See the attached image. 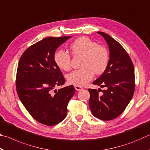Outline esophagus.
Here are the masks:
<instances>
[{
  "label": "esophagus",
  "instance_id": "1",
  "mask_svg": "<svg viewBox=\"0 0 150 150\" xmlns=\"http://www.w3.org/2000/svg\"><path fill=\"white\" fill-rule=\"evenodd\" d=\"M75 88L77 91H81V90L83 89V88L81 87H80V86H77V85L75 86Z\"/></svg>",
  "mask_w": 150,
  "mask_h": 150
}]
</instances>
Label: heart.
Instances as JSON below:
<instances>
[{
  "label": "heart",
  "mask_w": 150,
  "mask_h": 150,
  "mask_svg": "<svg viewBox=\"0 0 150 150\" xmlns=\"http://www.w3.org/2000/svg\"><path fill=\"white\" fill-rule=\"evenodd\" d=\"M71 50L74 56L83 57L81 63L82 69L73 71L67 75L70 84L77 86L87 85L96 75L103 73L108 67L109 54L106 48L97 45L87 37L79 38L71 45ZM55 64L61 69L69 71L71 66L69 54L63 50H59L54 55Z\"/></svg>",
  "instance_id": "obj_1"
}]
</instances>
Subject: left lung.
<instances>
[{
  "instance_id": "left-lung-1",
  "label": "left lung",
  "mask_w": 150,
  "mask_h": 150,
  "mask_svg": "<svg viewBox=\"0 0 150 150\" xmlns=\"http://www.w3.org/2000/svg\"><path fill=\"white\" fill-rule=\"evenodd\" d=\"M97 33L107 43L110 57L107 68L93 83L105 89L88 88V105L95 117L111 120L123 112L132 98L135 89L134 68L128 53L117 41L105 32Z\"/></svg>"
}]
</instances>
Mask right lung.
Returning a JSON list of instances; mask_svg holds the SVG:
<instances>
[{
  "instance_id": "1",
  "label": "right lung",
  "mask_w": 150,
  "mask_h": 150,
  "mask_svg": "<svg viewBox=\"0 0 150 150\" xmlns=\"http://www.w3.org/2000/svg\"><path fill=\"white\" fill-rule=\"evenodd\" d=\"M70 38L48 37L35 43L23 53L18 65L16 86L20 100L35 120L47 126H54L65 118L75 92L73 85L53 92L65 83L55 63V52Z\"/></svg>"
}]
</instances>
